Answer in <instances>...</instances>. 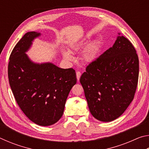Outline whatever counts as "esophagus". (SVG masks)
Wrapping results in <instances>:
<instances>
[{
	"instance_id": "obj_1",
	"label": "esophagus",
	"mask_w": 149,
	"mask_h": 149,
	"mask_svg": "<svg viewBox=\"0 0 149 149\" xmlns=\"http://www.w3.org/2000/svg\"><path fill=\"white\" fill-rule=\"evenodd\" d=\"M81 74L80 72H76V77H77V81L79 80V78H80V77H81Z\"/></svg>"
}]
</instances>
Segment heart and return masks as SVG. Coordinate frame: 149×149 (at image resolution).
<instances>
[{
	"label": "heart",
	"mask_w": 149,
	"mask_h": 149,
	"mask_svg": "<svg viewBox=\"0 0 149 149\" xmlns=\"http://www.w3.org/2000/svg\"><path fill=\"white\" fill-rule=\"evenodd\" d=\"M87 43V39H84L81 41L75 42L71 45V49L74 51H78V50H81ZM100 43L99 40H95L88 44L86 47L85 48L82 54V59L86 63H91L95 61L99 54L100 50ZM62 55L64 58L66 60L71 61L74 59L72 55L70 52L66 50H64L62 52Z\"/></svg>",
	"instance_id": "obj_1"
}]
</instances>
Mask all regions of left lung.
<instances>
[{
    "label": "left lung",
    "mask_w": 149,
    "mask_h": 149,
    "mask_svg": "<svg viewBox=\"0 0 149 149\" xmlns=\"http://www.w3.org/2000/svg\"><path fill=\"white\" fill-rule=\"evenodd\" d=\"M138 77L136 50L119 34L112 47L87 65L80 77L93 116L105 122L119 118L134 98Z\"/></svg>",
    "instance_id": "1"
}]
</instances>
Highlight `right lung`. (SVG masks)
<instances>
[{
  "label": "right lung",
  "mask_w": 149,
  "mask_h": 149,
  "mask_svg": "<svg viewBox=\"0 0 149 149\" xmlns=\"http://www.w3.org/2000/svg\"><path fill=\"white\" fill-rule=\"evenodd\" d=\"M41 34L27 32L10 56L8 74L15 99L25 115L36 124L49 126L64 113L68 96L77 78L73 68L63 69L52 62L36 63L26 52Z\"/></svg>",
  "instance_id": "obj_1"
}]
</instances>
